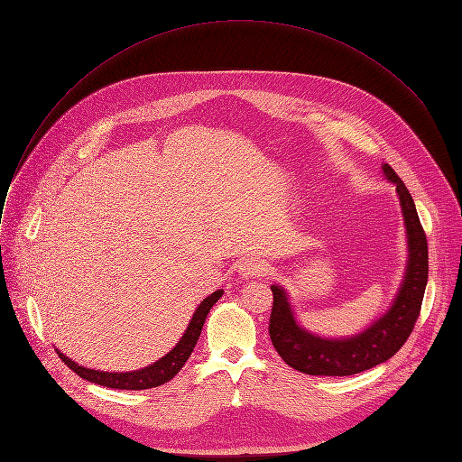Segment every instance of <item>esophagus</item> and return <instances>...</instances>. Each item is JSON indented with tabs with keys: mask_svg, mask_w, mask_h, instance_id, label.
Here are the masks:
<instances>
[{
	"mask_svg": "<svg viewBox=\"0 0 462 462\" xmlns=\"http://www.w3.org/2000/svg\"><path fill=\"white\" fill-rule=\"evenodd\" d=\"M267 271H269V265L259 257H246L239 263V267H237V274L245 280L263 276Z\"/></svg>",
	"mask_w": 462,
	"mask_h": 462,
	"instance_id": "1",
	"label": "esophagus"
}]
</instances>
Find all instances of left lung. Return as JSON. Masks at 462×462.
<instances>
[{
	"mask_svg": "<svg viewBox=\"0 0 462 462\" xmlns=\"http://www.w3.org/2000/svg\"><path fill=\"white\" fill-rule=\"evenodd\" d=\"M382 173L397 188L404 217L408 259L401 287L389 309L364 331L344 338H327L301 327L285 287L271 285L274 294L269 325L271 340L280 356L300 373L314 376L362 373L389 360L413 331L428 283V241L406 184L389 164H382Z\"/></svg>",
	"mask_w": 462,
	"mask_h": 462,
	"instance_id": "obj_1",
	"label": "left lung"
}]
</instances>
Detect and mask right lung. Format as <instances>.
<instances>
[{"instance_id": "add662e5", "label": "right lung", "mask_w": 462, "mask_h": 462, "mask_svg": "<svg viewBox=\"0 0 462 462\" xmlns=\"http://www.w3.org/2000/svg\"><path fill=\"white\" fill-rule=\"evenodd\" d=\"M223 296V291H216L212 292L208 298H205L199 307L195 309L184 335L180 337V340L177 342V346L164 355L162 358H159L157 362L150 364L148 367L143 369H135V371H124V373H109V371H98V369H89L84 365H79L77 362H73L69 356H65L61 351L56 349L58 356L61 358V362H65L69 369H73L79 376H82L88 382L98 383V385H106V387H113V389H131V391H141V389H150V387H157L166 383L168 380H171L180 367L186 364V360L189 358L197 340L201 337L205 319L210 312V309L216 305V301Z\"/></svg>"}]
</instances>
